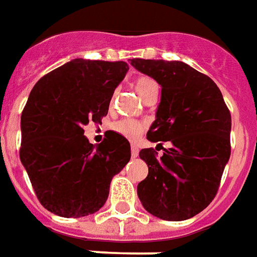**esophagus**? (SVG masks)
<instances>
[{
  "label": "esophagus",
  "instance_id": "34e87169",
  "mask_svg": "<svg viewBox=\"0 0 257 257\" xmlns=\"http://www.w3.org/2000/svg\"><path fill=\"white\" fill-rule=\"evenodd\" d=\"M131 156H132V158H136L139 156V149L136 145H132V147H131Z\"/></svg>",
  "mask_w": 257,
  "mask_h": 257
}]
</instances>
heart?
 I'll return each mask as SVG.
<instances>
[{"instance_id":"b5f03b06","label":"heart","mask_w":257,"mask_h":257,"mask_svg":"<svg viewBox=\"0 0 257 257\" xmlns=\"http://www.w3.org/2000/svg\"><path fill=\"white\" fill-rule=\"evenodd\" d=\"M135 90L138 92V95L140 97H143L146 95V92L147 90H150L151 88H154L157 86L156 82L153 81L149 77H139V78H136L135 81ZM112 128L115 132L118 134H121L125 138H128V139H136L138 136L142 135L143 132V129H145V125L139 121H135V119H129V118H125V119H121V121H118L112 125Z\"/></svg>"}]
</instances>
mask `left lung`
Instances as JSON below:
<instances>
[{
	"mask_svg": "<svg viewBox=\"0 0 257 257\" xmlns=\"http://www.w3.org/2000/svg\"><path fill=\"white\" fill-rule=\"evenodd\" d=\"M138 71L161 85V100L147 139L171 142L162 157L140 150L149 175L138 197L149 213L162 220H187L215 198L230 160L231 115L217 85L183 62L132 59Z\"/></svg>",
	"mask_w": 257,
	"mask_h": 257,
	"instance_id": "left-lung-1",
	"label": "left lung"
}]
</instances>
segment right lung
<instances>
[{
    "label": "right lung",
    "mask_w": 257,
    "mask_h": 257,
    "mask_svg": "<svg viewBox=\"0 0 257 257\" xmlns=\"http://www.w3.org/2000/svg\"><path fill=\"white\" fill-rule=\"evenodd\" d=\"M125 62L74 59L44 75L22 112L20 161L41 205L62 217L95 213L111 179L131 160V145L108 131L99 146L84 136L101 123L112 93L128 73Z\"/></svg>",
    "instance_id": "obj_1"
}]
</instances>
